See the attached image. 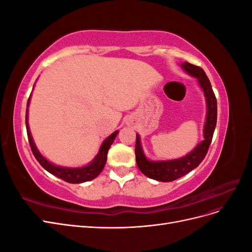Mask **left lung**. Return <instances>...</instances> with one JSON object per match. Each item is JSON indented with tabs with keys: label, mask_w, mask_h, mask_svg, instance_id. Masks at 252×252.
Returning <instances> with one entry per match:
<instances>
[{
	"label": "left lung",
	"mask_w": 252,
	"mask_h": 252,
	"mask_svg": "<svg viewBox=\"0 0 252 252\" xmlns=\"http://www.w3.org/2000/svg\"><path fill=\"white\" fill-rule=\"evenodd\" d=\"M181 67L187 74L196 79L197 84H199L205 96L207 112H206V119L203 129L204 140L197 144L191 151L188 152L184 157L173 159H165V161H151L144 154L141 138L136 133L135 161L136 164H138L139 169L149 179H154L159 182H172L196 168L204 159L206 154H207L217 125V98L215 94H213L211 84L207 75H206L205 71L201 67L192 65L188 62L182 63Z\"/></svg>",
	"instance_id": "obj_1"
}]
</instances>
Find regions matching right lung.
<instances>
[{
  "mask_svg": "<svg viewBox=\"0 0 252 252\" xmlns=\"http://www.w3.org/2000/svg\"><path fill=\"white\" fill-rule=\"evenodd\" d=\"M34 87V85H33ZM30 97H32V94H30L28 102H27V109H26V129H27V135H28V141L30 144V147H32V154L34 158L37 159V162L41 164V166L45 170H47L49 173L56 175L57 178L62 179L63 181L67 183H71V184H80V183L84 182H88L95 179L98 174L102 172L104 169V166L107 162V154L108 150L111 146V144L113 141L116 140L117 135L119 133V130L114 131L111 133L108 138H106L100 147V150H98L97 155L94 158L93 161H91L89 164L82 166V167H65V166H58L56 164L51 163L50 161L45 158L39 149L36 148L35 143L32 139V132H30V128L28 124V107L30 104Z\"/></svg>",
  "mask_w": 252,
  "mask_h": 252,
  "instance_id": "right-lung-1",
  "label": "right lung"
}]
</instances>
